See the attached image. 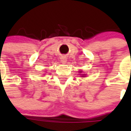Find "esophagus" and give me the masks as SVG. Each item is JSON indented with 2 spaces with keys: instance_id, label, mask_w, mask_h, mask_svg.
<instances>
[{
  "instance_id": "1",
  "label": "esophagus",
  "mask_w": 131,
  "mask_h": 131,
  "mask_svg": "<svg viewBox=\"0 0 131 131\" xmlns=\"http://www.w3.org/2000/svg\"><path fill=\"white\" fill-rule=\"evenodd\" d=\"M60 61H61L62 63H65L66 62H67V58H66V57H64V56H62L61 58H60Z\"/></svg>"
}]
</instances>
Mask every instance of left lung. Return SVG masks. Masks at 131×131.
<instances>
[{"instance_id":"obj_1","label":"left lung","mask_w":131,"mask_h":131,"mask_svg":"<svg viewBox=\"0 0 131 131\" xmlns=\"http://www.w3.org/2000/svg\"><path fill=\"white\" fill-rule=\"evenodd\" d=\"M80 72H81V71H80Z\"/></svg>"}]
</instances>
